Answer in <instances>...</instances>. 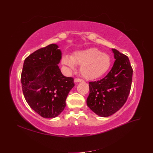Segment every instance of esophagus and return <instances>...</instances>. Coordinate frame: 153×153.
Returning a JSON list of instances; mask_svg holds the SVG:
<instances>
[{"mask_svg": "<svg viewBox=\"0 0 153 153\" xmlns=\"http://www.w3.org/2000/svg\"><path fill=\"white\" fill-rule=\"evenodd\" d=\"M75 82L76 83H78V82H83L84 80H83L82 79H80V78H75Z\"/></svg>", "mask_w": 153, "mask_h": 153, "instance_id": "34e87169", "label": "esophagus"}]
</instances>
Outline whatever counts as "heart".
<instances>
[{
    "instance_id": "obj_1",
    "label": "heart",
    "mask_w": 153,
    "mask_h": 153,
    "mask_svg": "<svg viewBox=\"0 0 153 153\" xmlns=\"http://www.w3.org/2000/svg\"><path fill=\"white\" fill-rule=\"evenodd\" d=\"M61 61L64 65L73 69L75 64L80 66L82 75L87 79H94L103 75L112 64L108 55L95 48L76 51L71 57L64 55Z\"/></svg>"
}]
</instances>
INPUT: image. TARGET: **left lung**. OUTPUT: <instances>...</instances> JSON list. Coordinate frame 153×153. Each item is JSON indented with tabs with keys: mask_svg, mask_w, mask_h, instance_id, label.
<instances>
[{
	"mask_svg": "<svg viewBox=\"0 0 153 153\" xmlns=\"http://www.w3.org/2000/svg\"><path fill=\"white\" fill-rule=\"evenodd\" d=\"M115 61L107 75L89 82L87 105L101 117H108L126 103L130 92L133 69L128 57L112 48Z\"/></svg>",
	"mask_w": 153,
	"mask_h": 153,
	"instance_id": "8db88e82",
	"label": "left lung"
}]
</instances>
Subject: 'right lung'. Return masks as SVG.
<instances>
[{"mask_svg":"<svg viewBox=\"0 0 153 153\" xmlns=\"http://www.w3.org/2000/svg\"><path fill=\"white\" fill-rule=\"evenodd\" d=\"M56 44H51L29 55L24 61L21 82L30 108L44 118H54L66 107V100L75 86L74 79L64 76L58 64L62 57Z\"/></svg>","mask_w":153,"mask_h":153,"instance_id":"add662e5","label":"right lung"}]
</instances>
